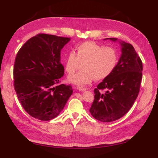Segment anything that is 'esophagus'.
I'll list each match as a JSON object with an SVG mask.
<instances>
[{"mask_svg":"<svg viewBox=\"0 0 158 158\" xmlns=\"http://www.w3.org/2000/svg\"><path fill=\"white\" fill-rule=\"evenodd\" d=\"M77 89H78V90H80V91H85L88 88H86V87H84V86H78L77 87Z\"/></svg>","mask_w":158,"mask_h":158,"instance_id":"obj_1","label":"esophagus"}]
</instances>
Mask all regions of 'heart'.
Wrapping results in <instances>:
<instances>
[{"label": "heart", "mask_w": 158, "mask_h": 158, "mask_svg": "<svg viewBox=\"0 0 158 158\" xmlns=\"http://www.w3.org/2000/svg\"><path fill=\"white\" fill-rule=\"evenodd\" d=\"M75 50L76 55L70 52L66 56V72L73 74L79 63H83L82 70L69 76L71 83L84 85L90 83L94 78L97 80L107 78L118 64V52L113 47H103L94 41H85L76 46Z\"/></svg>", "instance_id": "heart-1"}]
</instances>
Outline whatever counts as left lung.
<instances>
[{
  "label": "left lung",
  "mask_w": 158,
  "mask_h": 158,
  "mask_svg": "<svg viewBox=\"0 0 158 158\" xmlns=\"http://www.w3.org/2000/svg\"><path fill=\"white\" fill-rule=\"evenodd\" d=\"M107 40L120 44L121 55L113 73L94 89L89 112L103 123L118 120L130 110L138 97L142 78V63L133 46L117 38L104 40Z\"/></svg>",
  "instance_id": "obj_1"
}]
</instances>
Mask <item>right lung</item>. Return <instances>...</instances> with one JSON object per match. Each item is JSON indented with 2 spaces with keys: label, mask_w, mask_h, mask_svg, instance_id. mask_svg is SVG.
Wrapping results in <instances>:
<instances>
[{
  "label": "right lung",
  "mask_w": 158,
  "mask_h": 158,
  "mask_svg": "<svg viewBox=\"0 0 158 158\" xmlns=\"http://www.w3.org/2000/svg\"><path fill=\"white\" fill-rule=\"evenodd\" d=\"M70 40L40 33L26 41L16 56L14 89L25 111L39 120L58 116L73 94L70 85L58 84L64 73L60 51Z\"/></svg>",
  "instance_id": "obj_1"
}]
</instances>
